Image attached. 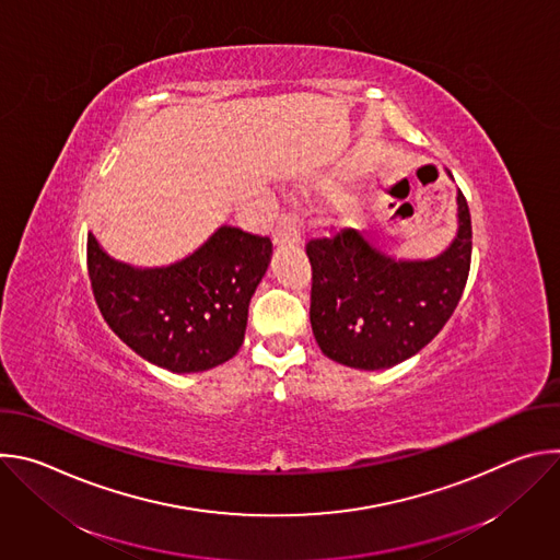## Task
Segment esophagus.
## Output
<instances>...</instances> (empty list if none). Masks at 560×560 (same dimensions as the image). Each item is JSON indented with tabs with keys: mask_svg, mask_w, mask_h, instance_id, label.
I'll return each instance as SVG.
<instances>
[{
	"mask_svg": "<svg viewBox=\"0 0 560 560\" xmlns=\"http://www.w3.org/2000/svg\"><path fill=\"white\" fill-rule=\"evenodd\" d=\"M301 225L294 214H283L279 221V228L275 232V244L285 246V244H301Z\"/></svg>",
	"mask_w": 560,
	"mask_h": 560,
	"instance_id": "1",
	"label": "esophagus"
}]
</instances>
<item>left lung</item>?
I'll list each match as a JSON object with an SVG mask.
<instances>
[{
    "label": "left lung",
    "instance_id": "obj_1",
    "mask_svg": "<svg viewBox=\"0 0 560 560\" xmlns=\"http://www.w3.org/2000/svg\"><path fill=\"white\" fill-rule=\"evenodd\" d=\"M456 223L452 244L432 259H394L352 228L312 238L305 248L312 264L310 324L328 359L385 370L441 332L458 305L471 259V219L460 190Z\"/></svg>",
    "mask_w": 560,
    "mask_h": 560
}]
</instances>
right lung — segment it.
I'll list each match as a JSON object with an SVG mask.
<instances>
[{
	"mask_svg": "<svg viewBox=\"0 0 560 560\" xmlns=\"http://www.w3.org/2000/svg\"><path fill=\"white\" fill-rule=\"evenodd\" d=\"M270 257L268 236L221 225L182 261L135 268L89 234V275L106 324L139 357L177 374L210 370L238 352Z\"/></svg>",
	"mask_w": 560,
	"mask_h": 560,
	"instance_id": "add662e5",
	"label": "right lung"
}]
</instances>
